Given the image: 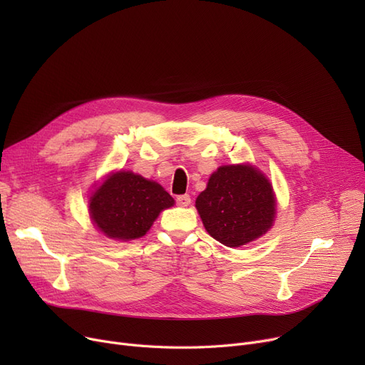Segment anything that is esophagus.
I'll use <instances>...</instances> for the list:
<instances>
[{
  "label": "esophagus",
  "mask_w": 365,
  "mask_h": 365,
  "mask_svg": "<svg viewBox=\"0 0 365 365\" xmlns=\"http://www.w3.org/2000/svg\"><path fill=\"white\" fill-rule=\"evenodd\" d=\"M176 202H178V205H180V207H187V205L190 204V197H189V195H179V197L176 198Z\"/></svg>",
  "instance_id": "34e87169"
}]
</instances>
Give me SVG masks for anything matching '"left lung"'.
<instances>
[{
    "label": "left lung",
    "instance_id": "1",
    "mask_svg": "<svg viewBox=\"0 0 365 365\" xmlns=\"http://www.w3.org/2000/svg\"><path fill=\"white\" fill-rule=\"evenodd\" d=\"M195 207L205 231L226 247H240L266 234L277 212L269 180L241 164L219 167Z\"/></svg>",
    "mask_w": 365,
    "mask_h": 365
}]
</instances>
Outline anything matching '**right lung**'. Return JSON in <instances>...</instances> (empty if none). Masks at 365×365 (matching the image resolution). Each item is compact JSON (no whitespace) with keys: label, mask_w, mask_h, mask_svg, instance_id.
I'll use <instances>...</instances> for the list:
<instances>
[{"label":"right lung","mask_w":365,"mask_h":365,"mask_svg":"<svg viewBox=\"0 0 365 365\" xmlns=\"http://www.w3.org/2000/svg\"><path fill=\"white\" fill-rule=\"evenodd\" d=\"M173 204L175 200L161 185L131 171H118L96 189L90 215L106 237L127 241L143 237L163 210Z\"/></svg>","instance_id":"obj_1"}]
</instances>
